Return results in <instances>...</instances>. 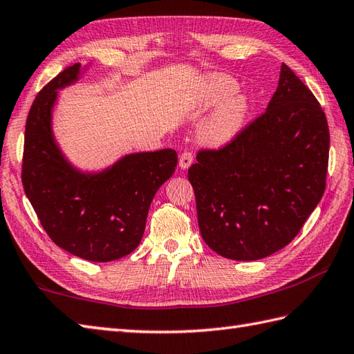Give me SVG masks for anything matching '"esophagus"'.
<instances>
[{
    "mask_svg": "<svg viewBox=\"0 0 354 354\" xmlns=\"http://www.w3.org/2000/svg\"><path fill=\"white\" fill-rule=\"evenodd\" d=\"M192 162H193V153L190 150H185V152H183L181 156H179V167L185 170L190 167Z\"/></svg>",
    "mask_w": 354,
    "mask_h": 354,
    "instance_id": "obj_1",
    "label": "esophagus"
}]
</instances>
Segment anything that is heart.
Listing matches in <instances>:
<instances>
[{"label":"heart","instance_id":"1","mask_svg":"<svg viewBox=\"0 0 354 354\" xmlns=\"http://www.w3.org/2000/svg\"><path fill=\"white\" fill-rule=\"evenodd\" d=\"M236 91V82L223 74H216L209 77L202 89V103L205 106H214L217 103H222L202 129L204 138L213 145H222V142L230 141L245 124L248 102L245 97H231Z\"/></svg>","mask_w":354,"mask_h":354}]
</instances>
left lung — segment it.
Returning <instances> with one entry per match:
<instances>
[{
    "label": "left lung",
    "instance_id": "left-lung-1",
    "mask_svg": "<svg viewBox=\"0 0 354 354\" xmlns=\"http://www.w3.org/2000/svg\"><path fill=\"white\" fill-rule=\"evenodd\" d=\"M328 147L319 102L283 64L268 109L189 169L205 243L243 261L289 245L324 194Z\"/></svg>",
    "mask_w": 354,
    "mask_h": 354
}]
</instances>
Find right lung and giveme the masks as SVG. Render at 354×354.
Listing matches in <instances>:
<instances>
[{
  "label": "right lung",
  "instance_id": "right-lung-1",
  "mask_svg": "<svg viewBox=\"0 0 354 354\" xmlns=\"http://www.w3.org/2000/svg\"><path fill=\"white\" fill-rule=\"evenodd\" d=\"M74 64L48 82L28 111L22 185L48 237L89 261L131 254L145 234L150 202L173 175V149L126 155L100 173H82L65 160L51 132L57 89L79 79Z\"/></svg>",
  "mask_w": 354,
  "mask_h": 354
}]
</instances>
